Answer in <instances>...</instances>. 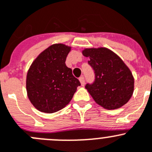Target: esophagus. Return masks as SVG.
I'll return each mask as SVG.
<instances>
[{
    "label": "esophagus",
    "instance_id": "1",
    "mask_svg": "<svg viewBox=\"0 0 152 152\" xmlns=\"http://www.w3.org/2000/svg\"><path fill=\"white\" fill-rule=\"evenodd\" d=\"M79 80H80L81 86H84V84H85V80H84V77H80V78H79Z\"/></svg>",
    "mask_w": 152,
    "mask_h": 152
}]
</instances>
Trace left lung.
Returning a JSON list of instances; mask_svg holds the SVG:
<instances>
[{
  "mask_svg": "<svg viewBox=\"0 0 152 152\" xmlns=\"http://www.w3.org/2000/svg\"><path fill=\"white\" fill-rule=\"evenodd\" d=\"M82 54L95 72L94 83L85 87L94 101L108 110L124 105L133 96L134 78L124 61L105 47L85 48Z\"/></svg>",
  "mask_w": 152,
  "mask_h": 152,
  "instance_id": "obj_1",
  "label": "left lung"
}]
</instances>
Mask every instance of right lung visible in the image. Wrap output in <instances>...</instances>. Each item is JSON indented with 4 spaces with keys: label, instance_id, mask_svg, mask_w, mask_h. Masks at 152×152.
Returning <instances> with one entry per match:
<instances>
[{
    "label": "right lung",
    "instance_id": "add662e5",
    "mask_svg": "<svg viewBox=\"0 0 152 152\" xmlns=\"http://www.w3.org/2000/svg\"><path fill=\"white\" fill-rule=\"evenodd\" d=\"M71 49L63 44H52L37 56L28 71V97L41 112L54 113L65 108L80 85L65 65Z\"/></svg>",
    "mask_w": 152,
    "mask_h": 152
}]
</instances>
